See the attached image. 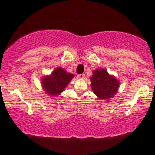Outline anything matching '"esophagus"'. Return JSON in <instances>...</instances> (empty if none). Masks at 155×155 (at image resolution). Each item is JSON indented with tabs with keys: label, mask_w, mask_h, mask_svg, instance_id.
Masks as SVG:
<instances>
[{
	"label": "esophagus",
	"mask_w": 155,
	"mask_h": 155,
	"mask_svg": "<svg viewBox=\"0 0 155 155\" xmlns=\"http://www.w3.org/2000/svg\"><path fill=\"white\" fill-rule=\"evenodd\" d=\"M77 77L79 78V79H83L85 77V74L84 73H82V74H78Z\"/></svg>",
	"instance_id": "1"
}]
</instances>
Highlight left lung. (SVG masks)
<instances>
[{"label":"left lung","instance_id":"obj_1","mask_svg":"<svg viewBox=\"0 0 155 155\" xmlns=\"http://www.w3.org/2000/svg\"><path fill=\"white\" fill-rule=\"evenodd\" d=\"M92 90L100 99H109L118 91L119 82L113 76H109L107 70L98 69L94 70L91 77Z\"/></svg>","mask_w":155,"mask_h":155}]
</instances>
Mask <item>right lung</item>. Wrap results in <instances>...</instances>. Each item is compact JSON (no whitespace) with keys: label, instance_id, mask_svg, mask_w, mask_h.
I'll return each instance as SVG.
<instances>
[{"label":"right lung","instance_id":"obj_1","mask_svg":"<svg viewBox=\"0 0 155 155\" xmlns=\"http://www.w3.org/2000/svg\"><path fill=\"white\" fill-rule=\"evenodd\" d=\"M73 78L72 73H67L64 69L58 68L52 72L51 76L44 77L42 84L48 94L57 95L63 91Z\"/></svg>","mask_w":155,"mask_h":155}]
</instances>
